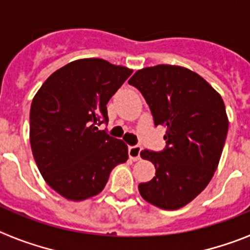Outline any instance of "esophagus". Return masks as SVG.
<instances>
[{
	"mask_svg": "<svg viewBox=\"0 0 250 250\" xmlns=\"http://www.w3.org/2000/svg\"><path fill=\"white\" fill-rule=\"evenodd\" d=\"M140 146H129V158L132 161H138L140 159Z\"/></svg>",
	"mask_w": 250,
	"mask_h": 250,
	"instance_id": "34e87169",
	"label": "esophagus"
}]
</instances>
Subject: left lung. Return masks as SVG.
<instances>
[{"instance_id":"left-lung-1","label":"left lung","mask_w":250,"mask_h":250,"mask_svg":"<svg viewBox=\"0 0 250 250\" xmlns=\"http://www.w3.org/2000/svg\"><path fill=\"white\" fill-rule=\"evenodd\" d=\"M129 83L140 90L155 125L167 129V149L143 150L155 176L139 184L143 199L165 210L185 207L213 178L228 134L222 96L200 75L176 65L138 70Z\"/></svg>"}]
</instances>
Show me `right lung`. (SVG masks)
Masks as SVG:
<instances>
[{
	"label": "right lung",
	"instance_id": "add662e5",
	"mask_svg": "<svg viewBox=\"0 0 250 250\" xmlns=\"http://www.w3.org/2000/svg\"><path fill=\"white\" fill-rule=\"evenodd\" d=\"M103 59H80L50 75L32 99L30 144L45 182L65 199L98 195L127 145L99 125L109 121L106 104L131 75Z\"/></svg>",
	"mask_w": 250,
	"mask_h": 250
}]
</instances>
